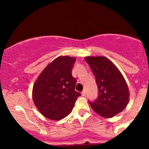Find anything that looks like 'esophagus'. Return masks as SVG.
<instances>
[{"label": "esophagus", "instance_id": "34e87169", "mask_svg": "<svg viewBox=\"0 0 149 149\" xmlns=\"http://www.w3.org/2000/svg\"><path fill=\"white\" fill-rule=\"evenodd\" d=\"M86 90L84 89V90H83V91L81 92V95L83 96V97H84V96H86Z\"/></svg>", "mask_w": 149, "mask_h": 149}]
</instances>
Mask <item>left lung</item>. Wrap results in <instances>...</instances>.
Segmentation results:
<instances>
[{"label":"left lung","instance_id":"8db88e82","mask_svg":"<svg viewBox=\"0 0 149 149\" xmlns=\"http://www.w3.org/2000/svg\"><path fill=\"white\" fill-rule=\"evenodd\" d=\"M98 87V97L88 102L95 112L104 118H112L121 112L129 100L128 87L118 68L102 56L86 57Z\"/></svg>","mask_w":149,"mask_h":149}]
</instances>
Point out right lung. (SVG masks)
<instances>
[{"instance_id":"obj_1","label":"right lung","mask_w":149,"mask_h":149,"mask_svg":"<svg viewBox=\"0 0 149 149\" xmlns=\"http://www.w3.org/2000/svg\"><path fill=\"white\" fill-rule=\"evenodd\" d=\"M76 58L61 56L48 64L36 80L32 98L38 110L48 119L60 120L73 109L81 94L72 76Z\"/></svg>"}]
</instances>
